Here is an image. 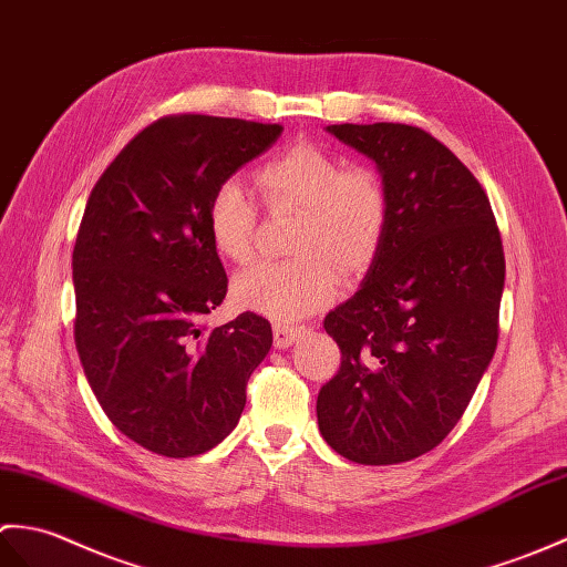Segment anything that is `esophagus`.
Instances as JSON below:
<instances>
[{"mask_svg":"<svg viewBox=\"0 0 567 567\" xmlns=\"http://www.w3.org/2000/svg\"><path fill=\"white\" fill-rule=\"evenodd\" d=\"M308 332L306 324H291V322H274V347L286 349L291 347L296 339H300Z\"/></svg>","mask_w":567,"mask_h":567,"instance_id":"1","label":"esophagus"}]
</instances>
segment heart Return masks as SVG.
Instances as JSON below:
<instances>
[{
  "mask_svg": "<svg viewBox=\"0 0 567 567\" xmlns=\"http://www.w3.org/2000/svg\"><path fill=\"white\" fill-rule=\"evenodd\" d=\"M255 182L269 213H298L288 251L296 259L255 264L233 284L237 306L293 320L330 303L339 274L359 276L379 257L390 198L381 174L347 167L342 157L298 143L264 162ZM257 204L237 182L213 192L206 210L218 255L245 264L257 247Z\"/></svg>",
  "mask_w": 567,
  "mask_h": 567,
  "instance_id": "heart-1",
  "label": "heart"
}]
</instances>
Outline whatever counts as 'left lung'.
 I'll use <instances>...</instances> for the list:
<instances>
[{
  "mask_svg": "<svg viewBox=\"0 0 567 567\" xmlns=\"http://www.w3.org/2000/svg\"><path fill=\"white\" fill-rule=\"evenodd\" d=\"M327 131L375 159L390 218L361 288L324 318L342 363L318 393L320 434L354 463L412 461L454 430L495 354L505 249L485 188L432 133Z\"/></svg>",
  "mask_w": 567,
  "mask_h": 567,
  "instance_id": "left-lung-1",
  "label": "left lung"
}]
</instances>
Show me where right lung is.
<instances>
[{"instance_id": "1", "label": "right lung", "mask_w": 567, "mask_h": 567, "mask_svg": "<svg viewBox=\"0 0 567 567\" xmlns=\"http://www.w3.org/2000/svg\"><path fill=\"white\" fill-rule=\"evenodd\" d=\"M281 131L172 113L121 150L86 200L72 251L74 344L106 417L153 454L188 458L220 444L271 349L257 312L204 324L228 293L206 210Z\"/></svg>"}]
</instances>
